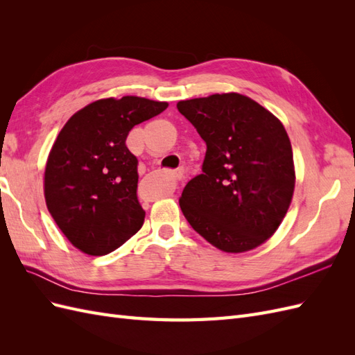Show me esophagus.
Masks as SVG:
<instances>
[{
    "mask_svg": "<svg viewBox=\"0 0 355 355\" xmlns=\"http://www.w3.org/2000/svg\"><path fill=\"white\" fill-rule=\"evenodd\" d=\"M173 178H175L176 180H182V178H184V170H178V171H175V173H173Z\"/></svg>",
    "mask_w": 355,
    "mask_h": 355,
    "instance_id": "obj_1",
    "label": "esophagus"
}]
</instances>
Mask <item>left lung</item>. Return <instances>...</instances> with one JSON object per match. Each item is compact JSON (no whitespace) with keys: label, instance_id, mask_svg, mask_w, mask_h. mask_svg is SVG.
<instances>
[{"label":"left lung","instance_id":"obj_1","mask_svg":"<svg viewBox=\"0 0 355 355\" xmlns=\"http://www.w3.org/2000/svg\"><path fill=\"white\" fill-rule=\"evenodd\" d=\"M178 110L207 145L202 173L182 191V213L222 252L256 249L293 198V151L283 123L240 93L180 101Z\"/></svg>","mask_w":355,"mask_h":355}]
</instances>
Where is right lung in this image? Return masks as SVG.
<instances>
[{
	"label": "right lung",
	"instance_id": "right-lung-1",
	"mask_svg": "<svg viewBox=\"0 0 355 355\" xmlns=\"http://www.w3.org/2000/svg\"><path fill=\"white\" fill-rule=\"evenodd\" d=\"M167 106L139 96L99 99L59 132L46 163L44 197L51 218L83 253L108 254L142 228L137 158L125 139Z\"/></svg>",
	"mask_w": 355,
	"mask_h": 355
}]
</instances>
